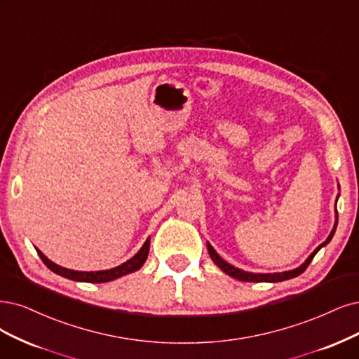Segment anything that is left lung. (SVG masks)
I'll list each match as a JSON object with an SVG mask.
<instances>
[{
  "instance_id": "1",
  "label": "left lung",
  "mask_w": 359,
  "mask_h": 359,
  "mask_svg": "<svg viewBox=\"0 0 359 359\" xmlns=\"http://www.w3.org/2000/svg\"><path fill=\"white\" fill-rule=\"evenodd\" d=\"M336 226H337V223L334 224V229L331 231V233L328 235V238L327 240L318 247L313 253L308 257V260L304 262L302 266H299L297 269H294V271H288V272H281V273H251V272H245V271H241V269H238V268H235V266H232V264H229L228 262H224L216 251H215V248L211 247L208 243H207V248H208V253H210V257H211V260H213L217 266L224 272V273H228V275H231L232 278H236V280H240V281H245V283H280V281H285V280H290V278H294V276H299L300 273H303L304 271H306V268L309 266V263L312 262V259L315 257V255L318 253V251L321 250V247H324L325 244H328L330 241H331V238H333V235H334V232H336Z\"/></svg>"
}]
</instances>
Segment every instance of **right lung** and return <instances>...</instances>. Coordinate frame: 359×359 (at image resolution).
<instances>
[{"label":"right lung","mask_w":359,"mask_h":359,"mask_svg":"<svg viewBox=\"0 0 359 359\" xmlns=\"http://www.w3.org/2000/svg\"><path fill=\"white\" fill-rule=\"evenodd\" d=\"M36 251H38V256L41 257V260L44 262V264L50 271H53L60 276L68 278V280L81 281V283H108V281L116 280V278L123 276V275L135 272V271H137L143 266V263L146 262V259H148V253H149V238L146 240L143 247L139 250V253L133 259L123 263L121 266H116V268L109 269V271H99V272H78V271H71V269L62 268V266H59V264L48 260L41 253V251H39V250H36Z\"/></svg>","instance_id":"1"}]
</instances>
